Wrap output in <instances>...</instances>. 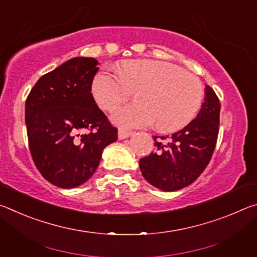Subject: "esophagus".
Instances as JSON below:
<instances>
[{"instance_id":"1","label":"esophagus","mask_w":257,"mask_h":257,"mask_svg":"<svg viewBox=\"0 0 257 257\" xmlns=\"http://www.w3.org/2000/svg\"><path fill=\"white\" fill-rule=\"evenodd\" d=\"M133 135H134L133 132H127V130H124V129H119L118 137H119V139H125L130 136H133Z\"/></svg>"}]
</instances>
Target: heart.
Here are the masks:
<instances>
[{"label":"heart","instance_id":"heart-1","mask_svg":"<svg viewBox=\"0 0 257 257\" xmlns=\"http://www.w3.org/2000/svg\"><path fill=\"white\" fill-rule=\"evenodd\" d=\"M143 94V105H129L111 115L121 128H143L156 122V128L172 133L185 128L201 107L204 89L201 80L176 64L156 60H130L118 72L98 71L92 82V93L98 105L113 111L132 96Z\"/></svg>","mask_w":257,"mask_h":257}]
</instances>
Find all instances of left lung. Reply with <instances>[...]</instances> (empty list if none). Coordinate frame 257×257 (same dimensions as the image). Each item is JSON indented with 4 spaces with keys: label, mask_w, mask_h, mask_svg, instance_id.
Listing matches in <instances>:
<instances>
[{
    "label": "left lung",
    "mask_w": 257,
    "mask_h": 257,
    "mask_svg": "<svg viewBox=\"0 0 257 257\" xmlns=\"http://www.w3.org/2000/svg\"><path fill=\"white\" fill-rule=\"evenodd\" d=\"M220 101L210 86L196 118L170 137L154 136L155 152L141 159L145 179L163 191L190 185L205 170L215 149L220 121Z\"/></svg>",
    "instance_id": "left-lung-1"
}]
</instances>
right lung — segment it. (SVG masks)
I'll return each instance as SVG.
<instances>
[{
  "instance_id": "obj_1",
  "label": "right lung",
  "mask_w": 257,
  "mask_h": 257,
  "mask_svg": "<svg viewBox=\"0 0 257 257\" xmlns=\"http://www.w3.org/2000/svg\"><path fill=\"white\" fill-rule=\"evenodd\" d=\"M97 64L93 58L70 59L42 76L26 101L34 163L47 181L60 188H75L88 180L103 150L118 139V130L90 92Z\"/></svg>"
}]
</instances>
